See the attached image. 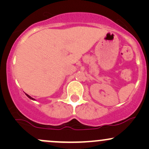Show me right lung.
Masks as SVG:
<instances>
[{"instance_id":"1","label":"right lung","mask_w":149,"mask_h":149,"mask_svg":"<svg viewBox=\"0 0 149 149\" xmlns=\"http://www.w3.org/2000/svg\"><path fill=\"white\" fill-rule=\"evenodd\" d=\"M26 96H27V97H29V98H30V99H31V100H34V99H33V98H32V97H30V96H29V95H27V94H26Z\"/></svg>"}]
</instances>
